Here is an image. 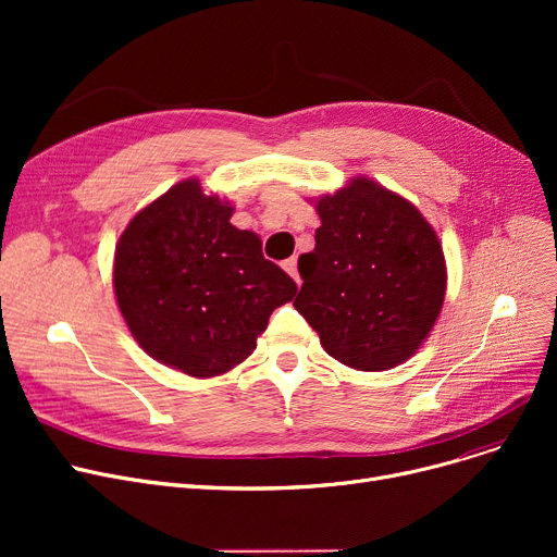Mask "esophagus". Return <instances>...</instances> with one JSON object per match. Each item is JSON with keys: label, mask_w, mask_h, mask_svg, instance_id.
Instances as JSON below:
<instances>
[{"label": "esophagus", "mask_w": 557, "mask_h": 557, "mask_svg": "<svg viewBox=\"0 0 557 557\" xmlns=\"http://www.w3.org/2000/svg\"><path fill=\"white\" fill-rule=\"evenodd\" d=\"M284 271L300 284V275H298V259H296V257H290V259H286V261H284Z\"/></svg>", "instance_id": "obj_1"}]
</instances>
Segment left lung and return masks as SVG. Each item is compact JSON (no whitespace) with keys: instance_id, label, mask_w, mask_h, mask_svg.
Listing matches in <instances>:
<instances>
[{"instance_id":"1","label":"left lung","mask_w":557,"mask_h":557,"mask_svg":"<svg viewBox=\"0 0 557 557\" xmlns=\"http://www.w3.org/2000/svg\"><path fill=\"white\" fill-rule=\"evenodd\" d=\"M315 248L294 307L336 361L366 372L411 359L441 315V239L413 202L370 178L315 200Z\"/></svg>"}]
</instances>
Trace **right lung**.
Instances as JSON below:
<instances>
[{"mask_svg": "<svg viewBox=\"0 0 557 557\" xmlns=\"http://www.w3.org/2000/svg\"><path fill=\"white\" fill-rule=\"evenodd\" d=\"M234 208L196 178L133 216L116 242L112 284L133 338L189 376L246 361L296 282L263 259L261 239L230 223Z\"/></svg>", "mask_w": 557, "mask_h": 557, "instance_id": "right-lung-1", "label": "right lung"}]
</instances>
